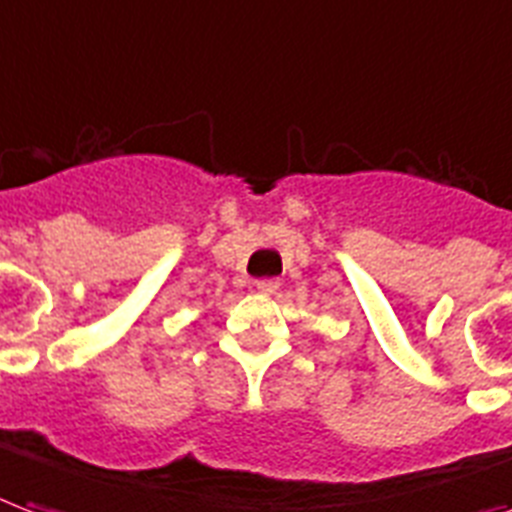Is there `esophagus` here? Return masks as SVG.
Returning <instances> with one entry per match:
<instances>
[{"label":"esophagus","instance_id":"obj_1","mask_svg":"<svg viewBox=\"0 0 512 512\" xmlns=\"http://www.w3.org/2000/svg\"><path fill=\"white\" fill-rule=\"evenodd\" d=\"M255 290H257V293H263V295H271V293H276V290H279V282H276V279H257Z\"/></svg>","mask_w":512,"mask_h":512}]
</instances>
